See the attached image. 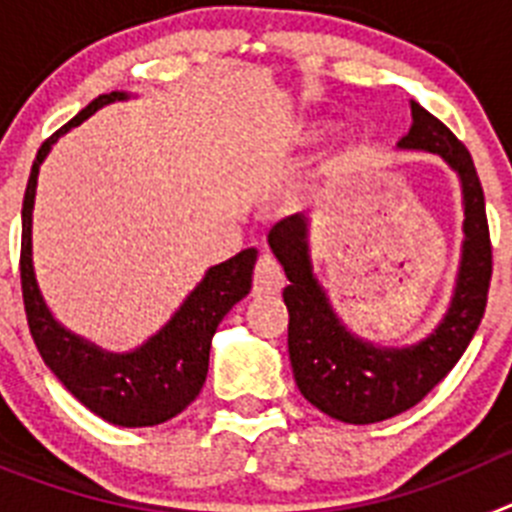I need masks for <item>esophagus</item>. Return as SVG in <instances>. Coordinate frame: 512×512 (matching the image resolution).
I'll use <instances>...</instances> for the list:
<instances>
[{
  "instance_id": "esophagus-1",
  "label": "esophagus",
  "mask_w": 512,
  "mask_h": 512,
  "mask_svg": "<svg viewBox=\"0 0 512 512\" xmlns=\"http://www.w3.org/2000/svg\"><path fill=\"white\" fill-rule=\"evenodd\" d=\"M284 287V274L282 266L277 264L274 256L264 253L259 261H256V269H253V295H277L279 289Z\"/></svg>"
}]
</instances>
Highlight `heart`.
<instances>
[{
  "mask_svg": "<svg viewBox=\"0 0 512 512\" xmlns=\"http://www.w3.org/2000/svg\"><path fill=\"white\" fill-rule=\"evenodd\" d=\"M320 128H323V122H307L305 130H302V138H307V140L318 138Z\"/></svg>",
  "mask_w": 512,
  "mask_h": 512,
  "instance_id": "heart-1",
  "label": "heart"
}]
</instances>
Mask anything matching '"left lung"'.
I'll return each instance as SVG.
<instances>
[{
	"label": "left lung",
	"instance_id": "8db88e82",
	"mask_svg": "<svg viewBox=\"0 0 512 512\" xmlns=\"http://www.w3.org/2000/svg\"><path fill=\"white\" fill-rule=\"evenodd\" d=\"M413 125L397 151L441 156L459 176L464 241L454 292L436 328L418 343L379 346L356 336L312 271L307 217L302 212L269 230V246L284 266L289 284L282 297L289 310V361L307 402L341 423H379L418 405L454 369L485 315L492 277L490 228L485 192L469 151L441 120L410 99Z\"/></svg>",
	"mask_w": 512,
	"mask_h": 512
}]
</instances>
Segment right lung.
Instances as JSON below:
<instances>
[{
    "instance_id": "right-lung-1",
    "label": "right lung",
    "mask_w": 512,
    "mask_h": 512,
    "mask_svg": "<svg viewBox=\"0 0 512 512\" xmlns=\"http://www.w3.org/2000/svg\"><path fill=\"white\" fill-rule=\"evenodd\" d=\"M130 97V92L99 94L40 146L22 200L20 279L27 325L45 366L58 382L107 423L146 428L171 420L200 395L207 379L212 336L230 307L251 292L259 251L246 248L223 264L210 266L166 325L130 351H107L58 323L51 307L45 305L33 266V207L40 164L71 128L107 104Z\"/></svg>"
}]
</instances>
